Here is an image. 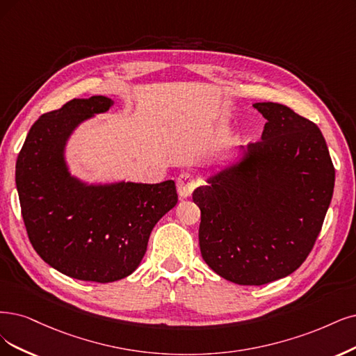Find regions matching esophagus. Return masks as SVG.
Returning <instances> with one entry per match:
<instances>
[{
    "label": "esophagus",
    "instance_id": "1",
    "mask_svg": "<svg viewBox=\"0 0 356 356\" xmlns=\"http://www.w3.org/2000/svg\"><path fill=\"white\" fill-rule=\"evenodd\" d=\"M196 185H198V181L195 180L192 173H189V171L181 173L177 177V193L180 198H189L192 192L195 191Z\"/></svg>",
    "mask_w": 356,
    "mask_h": 356
}]
</instances>
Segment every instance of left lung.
Masks as SVG:
<instances>
[{
    "label": "left lung",
    "mask_w": 356,
    "mask_h": 356,
    "mask_svg": "<svg viewBox=\"0 0 356 356\" xmlns=\"http://www.w3.org/2000/svg\"><path fill=\"white\" fill-rule=\"evenodd\" d=\"M261 140L241 147L195 189L200 248L208 267L242 286H261L298 270L323 227L334 167L321 130L277 102H257Z\"/></svg>",
    "instance_id": "1"
}]
</instances>
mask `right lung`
<instances>
[{"label": "right lung", "instance_id": "obj_1", "mask_svg": "<svg viewBox=\"0 0 356 356\" xmlns=\"http://www.w3.org/2000/svg\"><path fill=\"white\" fill-rule=\"evenodd\" d=\"M113 99H72L31 127L16 163V186L29 241L69 277L110 283L134 273L149 234L177 204L173 180L86 183L72 176L65 145L76 127L107 113Z\"/></svg>", "mask_w": 356, "mask_h": 356}]
</instances>
